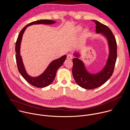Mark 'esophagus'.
Wrapping results in <instances>:
<instances>
[{
	"instance_id": "obj_1",
	"label": "esophagus",
	"mask_w": 130,
	"mask_h": 130,
	"mask_svg": "<svg viewBox=\"0 0 130 130\" xmlns=\"http://www.w3.org/2000/svg\"><path fill=\"white\" fill-rule=\"evenodd\" d=\"M67 59L71 60V59H72V55H71V54H68V55H67Z\"/></svg>"
}]
</instances>
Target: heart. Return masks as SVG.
<instances>
[{
    "label": "heart",
    "mask_w": 130,
    "mask_h": 130,
    "mask_svg": "<svg viewBox=\"0 0 130 130\" xmlns=\"http://www.w3.org/2000/svg\"><path fill=\"white\" fill-rule=\"evenodd\" d=\"M82 28L81 27H78L76 29V31L77 32H81V31L82 30ZM88 33V30L87 29H84L83 31V34L84 35H86Z\"/></svg>",
    "instance_id": "heart-1"
}]
</instances>
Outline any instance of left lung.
<instances>
[{
    "mask_svg": "<svg viewBox=\"0 0 130 130\" xmlns=\"http://www.w3.org/2000/svg\"><path fill=\"white\" fill-rule=\"evenodd\" d=\"M96 32L106 39L108 45V54L106 64L103 68L97 73H91L86 68L84 63L79 58L81 56L79 52H73L75 58L73 59L72 70L74 79L78 85L87 89L99 87L104 84L112 76L117 59V44L112 32L106 26L97 21Z\"/></svg>",
    "mask_w": 130,
    "mask_h": 130,
    "instance_id": "8db88e82",
    "label": "left lung"
}]
</instances>
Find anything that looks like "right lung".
Instances as JSON below:
<instances>
[{
    "mask_svg": "<svg viewBox=\"0 0 130 130\" xmlns=\"http://www.w3.org/2000/svg\"><path fill=\"white\" fill-rule=\"evenodd\" d=\"M55 21L48 20H41L30 23L28 25L24 27L21 30L16 43L15 51H16V60L17 65L18 71L21 74L23 77L31 85L36 87L43 88L45 87L52 83L53 81L58 69L63 65L64 62L65 61L67 55H64L61 58L52 61L47 66L44 71L40 75L36 77H32L28 75L27 72L24 64L23 63V59L21 55V45L22 41L23 34L28 26L36 25V24H46L52 25L55 23Z\"/></svg>",
    "mask_w": 130,
    "mask_h": 130,
    "instance_id": "right-lung-1",
    "label": "right lung"
}]
</instances>
